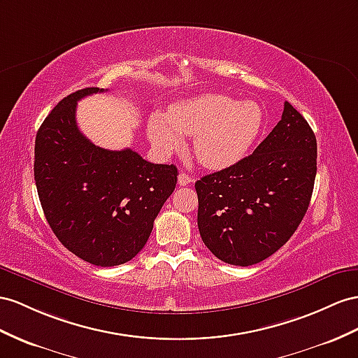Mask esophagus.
<instances>
[{
  "mask_svg": "<svg viewBox=\"0 0 358 358\" xmlns=\"http://www.w3.org/2000/svg\"><path fill=\"white\" fill-rule=\"evenodd\" d=\"M194 181V178H192L190 176H187L186 172H181L178 176V185L180 186H186V185H190V182Z\"/></svg>",
  "mask_w": 358,
  "mask_h": 358,
  "instance_id": "obj_1",
  "label": "esophagus"
}]
</instances>
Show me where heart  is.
<instances>
[{
    "mask_svg": "<svg viewBox=\"0 0 358 358\" xmlns=\"http://www.w3.org/2000/svg\"><path fill=\"white\" fill-rule=\"evenodd\" d=\"M263 127L257 103H237L224 95H204L169 107L148 122L152 145L169 152L181 143L180 134L194 136V152L208 169H224L242 160Z\"/></svg>",
    "mask_w": 358,
    "mask_h": 358,
    "instance_id": "1",
    "label": "heart"
}]
</instances>
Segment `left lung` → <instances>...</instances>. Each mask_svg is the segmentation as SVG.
<instances>
[{
    "label": "left lung",
    "instance_id": "left-lung-1",
    "mask_svg": "<svg viewBox=\"0 0 358 358\" xmlns=\"http://www.w3.org/2000/svg\"><path fill=\"white\" fill-rule=\"evenodd\" d=\"M317 145L296 108L254 152L195 182L201 239L219 260L251 266L277 252L304 217L316 178Z\"/></svg>",
    "mask_w": 358,
    "mask_h": 358
}]
</instances>
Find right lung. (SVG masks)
I'll return each mask as SVG.
<instances>
[{
    "instance_id": "right-lung-1",
    "label": "right lung",
    "mask_w": 358,
    "mask_h": 358,
    "mask_svg": "<svg viewBox=\"0 0 358 358\" xmlns=\"http://www.w3.org/2000/svg\"><path fill=\"white\" fill-rule=\"evenodd\" d=\"M63 98L36 134L34 180L45 217L62 245L95 266H117L139 252L177 185L173 164H154L125 148L108 151L78 130L77 101Z\"/></svg>"
}]
</instances>
